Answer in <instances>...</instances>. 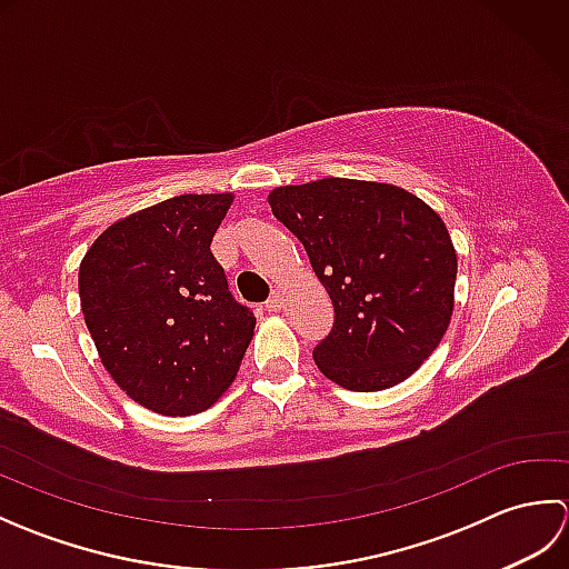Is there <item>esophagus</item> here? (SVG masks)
<instances>
[{
	"instance_id": "esophagus-1",
	"label": "esophagus",
	"mask_w": 569,
	"mask_h": 569,
	"mask_svg": "<svg viewBox=\"0 0 569 569\" xmlns=\"http://www.w3.org/2000/svg\"><path fill=\"white\" fill-rule=\"evenodd\" d=\"M266 310L269 312H281L283 310V293L276 291L269 300H266Z\"/></svg>"
}]
</instances>
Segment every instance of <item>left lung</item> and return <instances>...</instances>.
I'll use <instances>...</instances> for the list:
<instances>
[{
	"label": "left lung",
	"instance_id": "8db88e82",
	"mask_svg": "<svg viewBox=\"0 0 569 569\" xmlns=\"http://www.w3.org/2000/svg\"><path fill=\"white\" fill-rule=\"evenodd\" d=\"M276 220L306 247L335 322L312 349L349 391L406 381L450 325L457 253L440 214L398 186L322 178L269 192Z\"/></svg>",
	"mask_w": 569,
	"mask_h": 569
}]
</instances>
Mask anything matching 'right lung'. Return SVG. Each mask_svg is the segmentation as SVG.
Returning <instances> with one entry per match:
<instances>
[{
	"label": "right lung",
	"mask_w": 569,
	"mask_h": 569,
	"mask_svg": "<svg viewBox=\"0 0 569 569\" xmlns=\"http://www.w3.org/2000/svg\"><path fill=\"white\" fill-rule=\"evenodd\" d=\"M232 192L178 196L110 224L82 257L78 291L104 369L161 416L210 408L234 381L257 318L210 244Z\"/></svg>",
	"instance_id": "obj_1"
}]
</instances>
